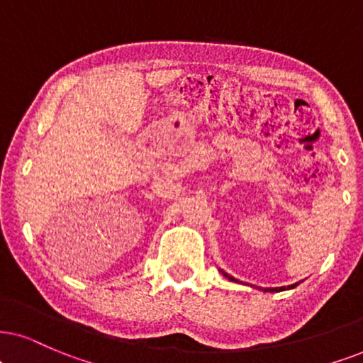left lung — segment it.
I'll return each instance as SVG.
<instances>
[{
  "label": "left lung",
  "mask_w": 363,
  "mask_h": 363,
  "mask_svg": "<svg viewBox=\"0 0 363 363\" xmlns=\"http://www.w3.org/2000/svg\"><path fill=\"white\" fill-rule=\"evenodd\" d=\"M224 274V277H226L228 279H231V281H236V279L235 278H233V277H229V274H226V273H223ZM298 284V283H296ZM296 284H290V286H288V288H295L296 286ZM288 288L286 286H281V288H277V291L279 290V291H283V290H288ZM264 291H268V290H264ZM269 291H273V290H269Z\"/></svg>",
  "instance_id": "left-lung-1"
}]
</instances>
